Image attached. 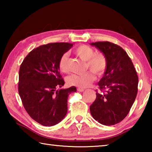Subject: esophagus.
I'll use <instances>...</instances> for the list:
<instances>
[{
    "mask_svg": "<svg viewBox=\"0 0 152 152\" xmlns=\"http://www.w3.org/2000/svg\"><path fill=\"white\" fill-rule=\"evenodd\" d=\"M77 91H78V92H83V91H84V89L81 88H77Z\"/></svg>",
    "mask_w": 152,
    "mask_h": 152,
    "instance_id": "34e87169",
    "label": "esophagus"
}]
</instances>
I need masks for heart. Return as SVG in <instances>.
<instances>
[{
  "label": "heart",
  "instance_id": "1",
  "mask_svg": "<svg viewBox=\"0 0 152 152\" xmlns=\"http://www.w3.org/2000/svg\"><path fill=\"white\" fill-rule=\"evenodd\" d=\"M74 52L82 60L85 61V70H90L96 76H100L106 71L108 66L107 56L101 52L95 53L93 48L87 45H80L74 50ZM68 54L63 53L58 61V68L63 73L68 72ZM90 71L82 74H72L67 78L69 85L86 88L94 80V75Z\"/></svg>",
  "mask_w": 152,
  "mask_h": 152
}]
</instances>
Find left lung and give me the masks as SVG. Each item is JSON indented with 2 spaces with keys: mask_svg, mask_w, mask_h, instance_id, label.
<instances>
[{
  "mask_svg": "<svg viewBox=\"0 0 152 152\" xmlns=\"http://www.w3.org/2000/svg\"><path fill=\"white\" fill-rule=\"evenodd\" d=\"M107 56L108 66L98 83L96 98L90 107L92 117L104 125H113L128 115L137 94L138 76L127 53L109 42L91 43Z\"/></svg>",
  "mask_w": 152,
  "mask_h": 152,
  "instance_id": "8db88e82",
  "label": "left lung"
}]
</instances>
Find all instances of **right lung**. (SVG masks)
<instances>
[{
    "instance_id": "1",
    "label": "right lung",
    "mask_w": 152,
    "mask_h": 152,
    "mask_svg": "<svg viewBox=\"0 0 152 152\" xmlns=\"http://www.w3.org/2000/svg\"><path fill=\"white\" fill-rule=\"evenodd\" d=\"M72 45L64 42L41 45L31 51L20 66L18 91L23 105L43 126L55 125L65 117L69 94L76 92L74 86L57 91L64 84L59 60Z\"/></svg>"
}]
</instances>
